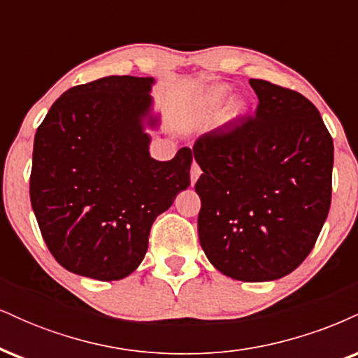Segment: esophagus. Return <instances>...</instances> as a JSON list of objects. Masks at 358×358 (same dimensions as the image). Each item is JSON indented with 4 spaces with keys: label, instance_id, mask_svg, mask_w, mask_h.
I'll return each instance as SVG.
<instances>
[{
    "label": "esophagus",
    "instance_id": "esophagus-1",
    "mask_svg": "<svg viewBox=\"0 0 358 358\" xmlns=\"http://www.w3.org/2000/svg\"><path fill=\"white\" fill-rule=\"evenodd\" d=\"M200 175H202V170H200V166L196 165L195 162H193L192 170H190V182H192V185L196 183V180L200 178Z\"/></svg>",
    "mask_w": 358,
    "mask_h": 358
}]
</instances>
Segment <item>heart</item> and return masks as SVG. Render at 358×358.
<instances>
[{"mask_svg":"<svg viewBox=\"0 0 358 358\" xmlns=\"http://www.w3.org/2000/svg\"><path fill=\"white\" fill-rule=\"evenodd\" d=\"M229 97V87L224 84L213 85L203 94V97L199 102V108H196V117L202 119H210L215 116L217 113L222 109V106L225 104ZM245 110H248V106H245L244 101L236 99L229 104L227 110H225L224 116V122L225 124H232V122L239 121V119L244 116Z\"/></svg>","mask_w":358,"mask_h":358,"instance_id":"obj_1","label":"heart"}]
</instances>
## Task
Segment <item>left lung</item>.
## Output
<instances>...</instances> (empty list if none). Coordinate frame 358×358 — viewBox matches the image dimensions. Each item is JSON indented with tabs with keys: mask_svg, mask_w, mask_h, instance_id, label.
Here are the masks:
<instances>
[{
	"mask_svg": "<svg viewBox=\"0 0 358 358\" xmlns=\"http://www.w3.org/2000/svg\"><path fill=\"white\" fill-rule=\"evenodd\" d=\"M256 117L203 134L199 239L225 276L274 281L313 249L331 202L334 139L318 109L294 90L250 79Z\"/></svg>",
	"mask_w": 358,
	"mask_h": 358,
	"instance_id": "left-lung-1",
	"label": "left lung"
}]
</instances>
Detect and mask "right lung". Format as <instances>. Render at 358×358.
<instances>
[{"mask_svg":"<svg viewBox=\"0 0 358 358\" xmlns=\"http://www.w3.org/2000/svg\"><path fill=\"white\" fill-rule=\"evenodd\" d=\"M153 77L109 76L65 90L36 129L30 199L55 261L117 281L141 264L151 225L190 185L192 150L151 158Z\"/></svg>","mask_w":358,"mask_h":358,"instance_id":"add662e5","label":"right lung"}]
</instances>
